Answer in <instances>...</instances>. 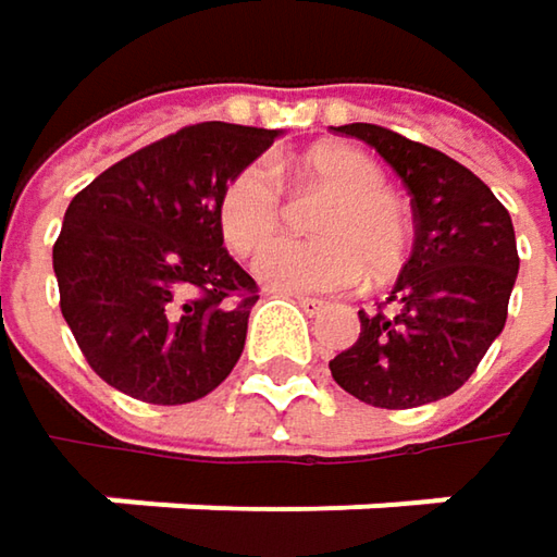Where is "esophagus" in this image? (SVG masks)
I'll list each match as a JSON object with an SVG mask.
<instances>
[{
	"label": "esophagus",
	"instance_id": "esophagus-1",
	"mask_svg": "<svg viewBox=\"0 0 557 557\" xmlns=\"http://www.w3.org/2000/svg\"><path fill=\"white\" fill-rule=\"evenodd\" d=\"M283 296H293L296 302H299V309L306 312V315H319L329 302L325 299H319V296H302V293H283Z\"/></svg>",
	"mask_w": 557,
	"mask_h": 557
}]
</instances>
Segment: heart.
Here are the masks:
<instances>
[{
  "mask_svg": "<svg viewBox=\"0 0 557 557\" xmlns=\"http://www.w3.org/2000/svg\"><path fill=\"white\" fill-rule=\"evenodd\" d=\"M296 173L332 199L315 215L319 242L283 238L271 245L255 274L283 293H332L355 286L364 268L371 277L399 271L409 251V219L387 193L374 158L348 145H322L296 161ZM215 222L235 255L261 251L283 225V186L268 161L238 168L219 189Z\"/></svg>",
  "mask_w": 557,
  "mask_h": 557,
  "instance_id": "1",
  "label": "heart"
}]
</instances>
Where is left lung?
<instances>
[{"label":"left lung","instance_id":"obj_1","mask_svg":"<svg viewBox=\"0 0 557 557\" xmlns=\"http://www.w3.org/2000/svg\"><path fill=\"white\" fill-rule=\"evenodd\" d=\"M412 196L416 242L377 312H358V342L329 361L335 384L381 409H416L451 396L506 325L519 274L509 212L491 186L448 154L389 128L355 122Z\"/></svg>","mask_w":557,"mask_h":557}]
</instances>
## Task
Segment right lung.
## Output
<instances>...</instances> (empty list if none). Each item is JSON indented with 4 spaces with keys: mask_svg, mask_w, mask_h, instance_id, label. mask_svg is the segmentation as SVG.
I'll return each mask as SVG.
<instances>
[{
    "mask_svg": "<svg viewBox=\"0 0 557 557\" xmlns=\"http://www.w3.org/2000/svg\"><path fill=\"white\" fill-rule=\"evenodd\" d=\"M277 132L186 125L73 196L54 242L60 312L109 384L154 406L202 399L242 358L258 283L222 248V183Z\"/></svg>",
    "mask_w": 557,
    "mask_h": 557,
    "instance_id": "add662e5",
    "label": "right lung"
}]
</instances>
